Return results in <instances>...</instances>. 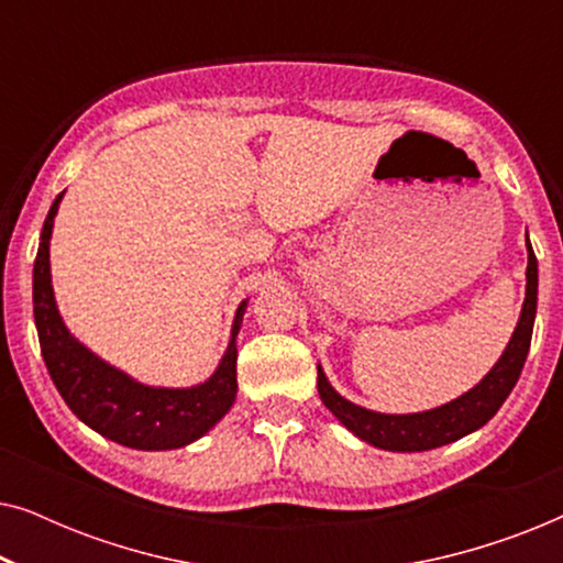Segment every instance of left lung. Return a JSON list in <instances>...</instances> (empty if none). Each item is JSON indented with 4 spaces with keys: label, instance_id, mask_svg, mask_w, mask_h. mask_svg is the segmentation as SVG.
<instances>
[{
    "label": "left lung",
    "instance_id": "obj_1",
    "mask_svg": "<svg viewBox=\"0 0 563 563\" xmlns=\"http://www.w3.org/2000/svg\"><path fill=\"white\" fill-rule=\"evenodd\" d=\"M528 284H526V302L518 320V328L507 343V349L492 372L468 389L466 395L453 399L449 405L435 407L428 412L415 415H382L364 410V407L349 402L330 387L325 374L318 366V391L322 405L351 430L361 441L376 445L384 451H430L438 445L453 443L459 438L474 433L476 428L487 426L495 418V412L510 395L515 384L520 379L522 364H526L530 338H533L536 302H538V261L528 241Z\"/></svg>",
    "mask_w": 563,
    "mask_h": 563
}]
</instances>
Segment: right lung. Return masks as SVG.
Here are the masks:
<instances>
[{"label": "right lung", "instance_id": "1", "mask_svg": "<svg viewBox=\"0 0 563 563\" xmlns=\"http://www.w3.org/2000/svg\"><path fill=\"white\" fill-rule=\"evenodd\" d=\"M64 191L51 205L41 233V249L33 268V312L41 338L43 361L56 384L58 395L81 422L99 435L141 451L181 449L202 438L235 402V335L241 330L245 302H241L233 322V338L222 356L218 372L205 384L189 389L145 387L104 364L95 353L68 333L56 310L51 287V230Z\"/></svg>", "mask_w": 563, "mask_h": 563}]
</instances>
